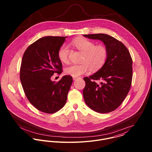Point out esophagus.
<instances>
[{"mask_svg":"<svg viewBox=\"0 0 152 152\" xmlns=\"http://www.w3.org/2000/svg\"><path fill=\"white\" fill-rule=\"evenodd\" d=\"M77 79V77H73V80H76Z\"/></svg>","mask_w":152,"mask_h":152,"instance_id":"obj_1","label":"esophagus"}]
</instances>
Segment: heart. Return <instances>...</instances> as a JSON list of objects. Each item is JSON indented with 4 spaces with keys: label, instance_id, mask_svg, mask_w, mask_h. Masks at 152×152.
I'll list each match as a JSON object with an SVG mask.
<instances>
[{
    "label": "heart",
    "instance_id": "1",
    "mask_svg": "<svg viewBox=\"0 0 152 152\" xmlns=\"http://www.w3.org/2000/svg\"><path fill=\"white\" fill-rule=\"evenodd\" d=\"M71 44L84 54L81 62L85 63L69 65L65 69L66 74L76 77L87 73L88 66L92 70H96L105 63L108 53L104 45H96L94 42L87 39L75 40ZM69 52V48L67 45H63L60 47L58 51V57L61 62L68 63Z\"/></svg>",
    "mask_w": 152,
    "mask_h": 152
}]
</instances>
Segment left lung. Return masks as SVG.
<instances>
[{
	"mask_svg": "<svg viewBox=\"0 0 152 152\" xmlns=\"http://www.w3.org/2000/svg\"><path fill=\"white\" fill-rule=\"evenodd\" d=\"M102 41L108 50V58L102 68L84 78L83 90L87 105L96 112L105 113L118 108L126 97L132 80V59L126 46L114 37L102 33L84 34ZM100 80L98 85L95 80Z\"/></svg>",
	"mask_w": 152,
	"mask_h": 152,
	"instance_id": "8db88e82",
	"label": "left lung"
}]
</instances>
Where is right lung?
<instances>
[{"mask_svg": "<svg viewBox=\"0 0 152 152\" xmlns=\"http://www.w3.org/2000/svg\"><path fill=\"white\" fill-rule=\"evenodd\" d=\"M66 37H44L26 50L20 70V78L25 95L38 110L53 113L65 105L72 83L70 75H64L57 83L52 81L54 73L63 72L58 51Z\"/></svg>", "mask_w": 152, "mask_h": 152, "instance_id": "add662e5", "label": "right lung"}]
</instances>
